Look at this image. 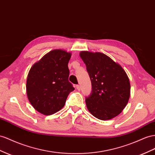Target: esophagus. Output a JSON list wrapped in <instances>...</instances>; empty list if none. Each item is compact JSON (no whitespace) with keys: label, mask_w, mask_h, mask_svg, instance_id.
<instances>
[{"label":"esophagus","mask_w":155,"mask_h":155,"mask_svg":"<svg viewBox=\"0 0 155 155\" xmlns=\"http://www.w3.org/2000/svg\"><path fill=\"white\" fill-rule=\"evenodd\" d=\"M76 89H77L78 91L80 90V86H79V85H76Z\"/></svg>","instance_id":"obj_1"}]
</instances>
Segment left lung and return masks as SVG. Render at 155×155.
<instances>
[{
	"label": "left lung",
	"mask_w": 155,
	"mask_h": 155,
	"mask_svg": "<svg viewBox=\"0 0 155 155\" xmlns=\"http://www.w3.org/2000/svg\"><path fill=\"white\" fill-rule=\"evenodd\" d=\"M86 65L92 92L86 98L88 110L96 118L110 120L126 107L130 95V83L127 73L117 62L100 52L81 51Z\"/></svg>",
	"instance_id": "left-lung-1"
}]
</instances>
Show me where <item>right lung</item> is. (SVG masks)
Segmentation results:
<instances>
[{"label": "right lung", "mask_w": 155, "mask_h": 155, "mask_svg": "<svg viewBox=\"0 0 155 155\" xmlns=\"http://www.w3.org/2000/svg\"><path fill=\"white\" fill-rule=\"evenodd\" d=\"M72 54L62 49L49 51L32 65L28 74L26 91L32 106L49 115L64 107L70 92L68 64Z\"/></svg>", "instance_id": "1"}]
</instances>
